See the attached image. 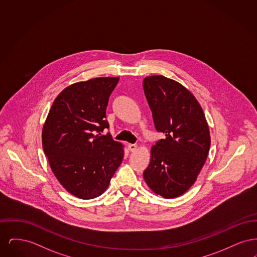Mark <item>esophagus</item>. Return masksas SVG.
<instances>
[{"label":"esophagus","mask_w":257,"mask_h":257,"mask_svg":"<svg viewBox=\"0 0 257 257\" xmlns=\"http://www.w3.org/2000/svg\"><path fill=\"white\" fill-rule=\"evenodd\" d=\"M128 149H129L130 151L134 152V151H136V150L138 149V146H137V145H132V144H129V145H128Z\"/></svg>","instance_id":"obj_1"}]
</instances>
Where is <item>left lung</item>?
<instances>
[{
    "label": "left lung",
    "mask_w": 257,
    "mask_h": 257,
    "mask_svg": "<svg viewBox=\"0 0 257 257\" xmlns=\"http://www.w3.org/2000/svg\"><path fill=\"white\" fill-rule=\"evenodd\" d=\"M145 94L158 132L166 138L150 150L144 171L149 189L164 198L182 196L195 183L211 145L204 112L194 94L163 75L144 79Z\"/></svg>",
    "instance_id": "obj_1"
}]
</instances>
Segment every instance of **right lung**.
Returning a JSON list of instances; mask_svg holds the SVG:
<instances>
[{"label":"right lung","instance_id":"obj_1","mask_svg":"<svg viewBox=\"0 0 257 257\" xmlns=\"http://www.w3.org/2000/svg\"><path fill=\"white\" fill-rule=\"evenodd\" d=\"M118 77H100L65 87L42 128V147L61 186L82 199L101 196L120 166L124 147L101 135L109 127L106 109Z\"/></svg>","mask_w":257,"mask_h":257}]
</instances>
